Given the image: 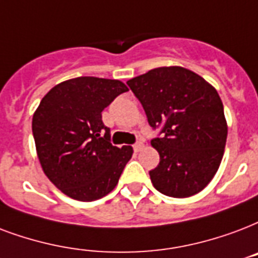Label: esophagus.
Returning a JSON list of instances; mask_svg holds the SVG:
<instances>
[{"label":"esophagus","mask_w":258,"mask_h":258,"mask_svg":"<svg viewBox=\"0 0 258 258\" xmlns=\"http://www.w3.org/2000/svg\"><path fill=\"white\" fill-rule=\"evenodd\" d=\"M134 150L135 151H141L142 150V147H143V142L142 141H138L137 143H134Z\"/></svg>","instance_id":"obj_1"}]
</instances>
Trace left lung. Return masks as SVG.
<instances>
[{"instance_id":"left-lung-1","label":"left lung","mask_w":258,"mask_h":258,"mask_svg":"<svg viewBox=\"0 0 258 258\" xmlns=\"http://www.w3.org/2000/svg\"><path fill=\"white\" fill-rule=\"evenodd\" d=\"M160 137L151 146L160 164L149 172L157 190L189 198L215 176L225 153L227 123L214 86L180 66L153 69L127 81Z\"/></svg>"}]
</instances>
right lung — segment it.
I'll return each instance as SVG.
<instances>
[{"label":"right lung","instance_id":"obj_1","mask_svg":"<svg viewBox=\"0 0 258 258\" xmlns=\"http://www.w3.org/2000/svg\"><path fill=\"white\" fill-rule=\"evenodd\" d=\"M128 88L117 80L78 77L42 98L32 134L43 172L69 198L93 202L116 186L133 147L111 143L101 112Z\"/></svg>","mask_w":258,"mask_h":258}]
</instances>
